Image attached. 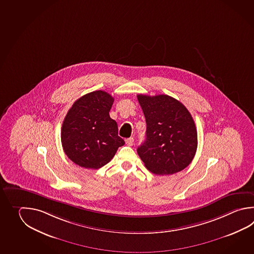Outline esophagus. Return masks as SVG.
Here are the masks:
<instances>
[{"instance_id": "34e87169", "label": "esophagus", "mask_w": 254, "mask_h": 254, "mask_svg": "<svg viewBox=\"0 0 254 254\" xmlns=\"http://www.w3.org/2000/svg\"><path fill=\"white\" fill-rule=\"evenodd\" d=\"M125 141H126V144H127V145H129V146L133 145V144H134V138H133V137L127 138V139L125 140Z\"/></svg>"}]
</instances>
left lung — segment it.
<instances>
[{
  "mask_svg": "<svg viewBox=\"0 0 254 254\" xmlns=\"http://www.w3.org/2000/svg\"><path fill=\"white\" fill-rule=\"evenodd\" d=\"M146 122L145 141L137 154L155 175H173L190 165L197 149V130L190 112L167 95H137Z\"/></svg>",
  "mask_w": 254,
  "mask_h": 254,
  "instance_id": "1",
  "label": "left lung"
}]
</instances>
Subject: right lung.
<instances>
[{
	"label": "right lung",
	"mask_w": 254,
	"mask_h": 254,
	"mask_svg": "<svg viewBox=\"0 0 254 254\" xmlns=\"http://www.w3.org/2000/svg\"><path fill=\"white\" fill-rule=\"evenodd\" d=\"M114 98L103 90L86 94L67 111L62 127V144L76 165L99 169L114 157L125 141L109 117Z\"/></svg>",
	"instance_id": "obj_1"
}]
</instances>
